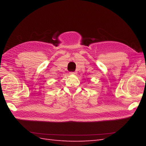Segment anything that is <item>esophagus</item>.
<instances>
[{"label": "esophagus", "instance_id": "34e87169", "mask_svg": "<svg viewBox=\"0 0 146 146\" xmlns=\"http://www.w3.org/2000/svg\"><path fill=\"white\" fill-rule=\"evenodd\" d=\"M70 73L71 74V75H76V72H70Z\"/></svg>", "mask_w": 146, "mask_h": 146}]
</instances>
